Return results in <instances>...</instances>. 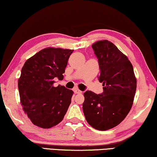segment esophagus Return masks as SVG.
<instances>
[{
  "label": "esophagus",
  "mask_w": 157,
  "mask_h": 157,
  "mask_svg": "<svg viewBox=\"0 0 157 157\" xmlns=\"http://www.w3.org/2000/svg\"><path fill=\"white\" fill-rule=\"evenodd\" d=\"M74 91L75 94H82V91H81V90H80L79 89H78V88H74Z\"/></svg>",
  "instance_id": "34e87169"
}]
</instances>
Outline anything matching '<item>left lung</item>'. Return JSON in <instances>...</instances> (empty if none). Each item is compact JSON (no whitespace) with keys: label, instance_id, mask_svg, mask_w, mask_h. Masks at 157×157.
I'll use <instances>...</instances> for the list:
<instances>
[{"label":"left lung","instance_id":"8db88e82","mask_svg":"<svg viewBox=\"0 0 157 157\" xmlns=\"http://www.w3.org/2000/svg\"><path fill=\"white\" fill-rule=\"evenodd\" d=\"M98 59V81L103 92L84 93L83 110L88 124L105 131L118 125L130 111L137 88L132 64L128 56L110 41L100 40L92 44Z\"/></svg>","mask_w":157,"mask_h":157}]
</instances>
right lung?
Returning a JSON list of instances; mask_svg holds the SVG:
<instances>
[{"mask_svg":"<svg viewBox=\"0 0 157 157\" xmlns=\"http://www.w3.org/2000/svg\"><path fill=\"white\" fill-rule=\"evenodd\" d=\"M73 49L49 47L26 61L18 78L22 110L35 125L48 129L62 121L71 104L73 90L54 86V79L63 78Z\"/></svg>","mask_w":157,"mask_h":157,"instance_id":"obj_1","label":"right lung"}]
</instances>
